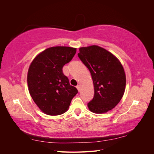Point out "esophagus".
I'll return each instance as SVG.
<instances>
[{
  "mask_svg": "<svg viewBox=\"0 0 154 154\" xmlns=\"http://www.w3.org/2000/svg\"><path fill=\"white\" fill-rule=\"evenodd\" d=\"M76 88H77V89H78V91L80 92V85H77L76 86Z\"/></svg>",
  "mask_w": 154,
  "mask_h": 154,
  "instance_id": "1",
  "label": "esophagus"
}]
</instances>
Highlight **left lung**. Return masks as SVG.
Returning a JSON list of instances; mask_svg holds the SVG:
<instances>
[{
    "instance_id": "obj_1",
    "label": "left lung",
    "mask_w": 154,
    "mask_h": 154,
    "mask_svg": "<svg viewBox=\"0 0 154 154\" xmlns=\"http://www.w3.org/2000/svg\"><path fill=\"white\" fill-rule=\"evenodd\" d=\"M78 57L89 70L94 88V97L87 104L92 112L112 110L122 100L126 87L124 68L112 53L98 45L79 49Z\"/></svg>"
}]
</instances>
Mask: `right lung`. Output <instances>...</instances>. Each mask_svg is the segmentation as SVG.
I'll use <instances>...</instances> for the list:
<instances>
[{
	"instance_id": "obj_1",
	"label": "right lung",
	"mask_w": 154,
	"mask_h": 154,
	"mask_svg": "<svg viewBox=\"0 0 154 154\" xmlns=\"http://www.w3.org/2000/svg\"><path fill=\"white\" fill-rule=\"evenodd\" d=\"M76 48L51 47L32 60L27 72V85L35 104L45 114L58 116L66 112L78 93L69 84L62 68L76 54Z\"/></svg>"
}]
</instances>
